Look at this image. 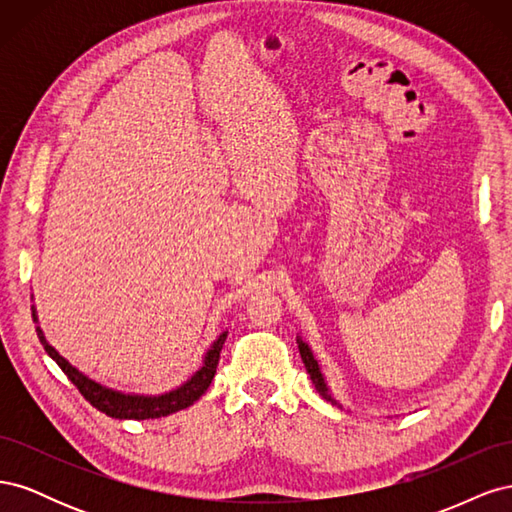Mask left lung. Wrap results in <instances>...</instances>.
<instances>
[{"mask_svg": "<svg viewBox=\"0 0 512 512\" xmlns=\"http://www.w3.org/2000/svg\"><path fill=\"white\" fill-rule=\"evenodd\" d=\"M297 344H299V352H301V359H303V363H305L307 374H309V378H312V382H314V386H316V391H318L324 399L331 401V404L339 406L337 401L331 397V393H329V386H327V382H324V376H322V371H320V367H318V361L314 359L312 350H309V346L303 342L301 337H297Z\"/></svg>", "mask_w": 512, "mask_h": 512, "instance_id": "8db88e82", "label": "left lung"}]
</instances>
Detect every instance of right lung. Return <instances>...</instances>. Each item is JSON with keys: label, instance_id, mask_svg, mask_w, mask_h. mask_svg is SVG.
<instances>
[{"label": "right lung", "instance_id": "right-lung-1", "mask_svg": "<svg viewBox=\"0 0 512 512\" xmlns=\"http://www.w3.org/2000/svg\"><path fill=\"white\" fill-rule=\"evenodd\" d=\"M34 322H38L36 309H34ZM36 331H38V337H40V342H42L46 354H49L51 359L61 367V371H64L68 380L76 386V389H79V393L89 401V404L98 408L100 412H104L106 416L119 418V421H123V418H130V421L160 418V416H168V414L192 406L194 401H198L200 395H203L209 389V384L215 376V367H218V363H220L222 346L226 342V331H224L218 339H215L213 346L207 350L203 367H200L188 382H183L181 386H177L175 391H168V393H162V395H126V393H119V391H113V389H106V386H102L91 378H87L85 374H81L79 369L72 367L64 359V356H61L49 342H46L40 327H36Z\"/></svg>", "mask_w": 512, "mask_h": 512}]
</instances>
